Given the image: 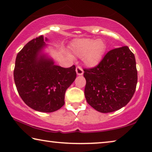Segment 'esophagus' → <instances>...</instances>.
I'll return each instance as SVG.
<instances>
[{"label":"esophagus","mask_w":152,"mask_h":152,"mask_svg":"<svg viewBox=\"0 0 152 152\" xmlns=\"http://www.w3.org/2000/svg\"><path fill=\"white\" fill-rule=\"evenodd\" d=\"M76 73L77 75H82L83 74V71L80 66H77L76 68Z\"/></svg>","instance_id":"34e87169"}]
</instances>
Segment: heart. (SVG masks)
I'll list each match as a JSON object with an SVG mask.
<instances>
[{"instance_id": "1", "label": "heart", "mask_w": 152, "mask_h": 152, "mask_svg": "<svg viewBox=\"0 0 152 152\" xmlns=\"http://www.w3.org/2000/svg\"><path fill=\"white\" fill-rule=\"evenodd\" d=\"M70 50L77 56L82 58L86 66L94 68L102 61L106 52L107 45L100 39H80L72 42Z\"/></svg>"}]
</instances>
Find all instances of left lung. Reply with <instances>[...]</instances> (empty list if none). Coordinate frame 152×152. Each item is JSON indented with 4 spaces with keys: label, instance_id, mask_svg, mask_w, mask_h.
<instances>
[{
    "label": "left lung",
    "instance_id": "left-lung-1",
    "mask_svg": "<svg viewBox=\"0 0 152 152\" xmlns=\"http://www.w3.org/2000/svg\"><path fill=\"white\" fill-rule=\"evenodd\" d=\"M83 71L86 99L100 113L120 109L134 94L137 83L136 60L127 46L109 51L98 66Z\"/></svg>",
    "mask_w": 152,
    "mask_h": 152
}]
</instances>
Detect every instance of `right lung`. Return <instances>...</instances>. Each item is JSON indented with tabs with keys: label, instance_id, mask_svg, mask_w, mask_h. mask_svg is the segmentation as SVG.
Returning <instances> with one entry per match:
<instances>
[{
	"label": "right lung",
	"instance_id": "right-lung-1",
	"mask_svg": "<svg viewBox=\"0 0 152 152\" xmlns=\"http://www.w3.org/2000/svg\"><path fill=\"white\" fill-rule=\"evenodd\" d=\"M48 39L29 41L18 53L13 76L20 97L34 110L51 113L64 104L65 92L76 78L75 66L63 68L44 50Z\"/></svg>",
	"mask_w": 152,
	"mask_h": 152
}]
</instances>
